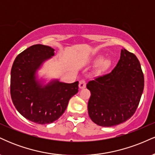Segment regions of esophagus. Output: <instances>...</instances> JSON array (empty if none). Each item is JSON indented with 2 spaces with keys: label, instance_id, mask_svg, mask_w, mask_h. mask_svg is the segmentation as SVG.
<instances>
[{
  "label": "esophagus",
  "instance_id": "esophagus-1",
  "mask_svg": "<svg viewBox=\"0 0 155 155\" xmlns=\"http://www.w3.org/2000/svg\"><path fill=\"white\" fill-rule=\"evenodd\" d=\"M85 87H86V81H85V80H81V81H79V87L80 89H83Z\"/></svg>",
  "mask_w": 155,
  "mask_h": 155
}]
</instances>
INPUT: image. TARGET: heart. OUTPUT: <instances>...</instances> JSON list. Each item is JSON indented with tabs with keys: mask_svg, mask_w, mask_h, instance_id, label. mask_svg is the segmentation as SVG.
Segmentation results:
<instances>
[{
	"mask_svg": "<svg viewBox=\"0 0 155 155\" xmlns=\"http://www.w3.org/2000/svg\"><path fill=\"white\" fill-rule=\"evenodd\" d=\"M102 61H103L102 58H99L98 60H97V61L96 62H97V63H102ZM110 64H111V62H110L109 60H104V61L101 63V68L106 69L107 68H108V66H109Z\"/></svg>",
	"mask_w": 155,
	"mask_h": 155,
	"instance_id": "heart-1",
	"label": "heart"
}]
</instances>
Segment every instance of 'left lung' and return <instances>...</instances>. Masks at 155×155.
<instances>
[{
	"mask_svg": "<svg viewBox=\"0 0 155 155\" xmlns=\"http://www.w3.org/2000/svg\"><path fill=\"white\" fill-rule=\"evenodd\" d=\"M144 87V78L138 58L125 49L109 74L90 81L91 92L88 114L97 125L112 127L129 120L136 112Z\"/></svg>",
	"mask_w": 155,
	"mask_h": 155,
	"instance_id": "8db88e82",
	"label": "left lung"
}]
</instances>
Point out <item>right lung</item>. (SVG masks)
I'll list each match as a JSON object with an SVG mask.
<instances>
[{"instance_id": "obj_1", "label": "right lung", "mask_w": 155, "mask_h": 155, "mask_svg": "<svg viewBox=\"0 0 155 155\" xmlns=\"http://www.w3.org/2000/svg\"><path fill=\"white\" fill-rule=\"evenodd\" d=\"M54 51L42 44L31 46L17 55L11 71L12 102L21 115L37 124L58 120L79 90V81L68 84L54 79L44 84L37 79L38 70L54 56Z\"/></svg>"}]
</instances>
